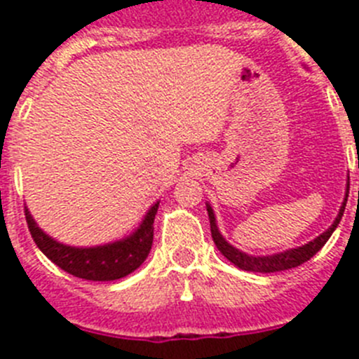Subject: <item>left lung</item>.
<instances>
[{"label":"left lung","mask_w":359,"mask_h":359,"mask_svg":"<svg viewBox=\"0 0 359 359\" xmlns=\"http://www.w3.org/2000/svg\"><path fill=\"white\" fill-rule=\"evenodd\" d=\"M347 196H348V189L347 194H345L344 203H341V208L336 215L334 223L327 228V230L320 233L316 239L309 241L304 246H298V248L293 250H286V252L282 253H275V255H266V257H255V255H248V253L241 252L237 250L236 246H231L230 243H226L223 236H221V231H219L217 223H215V215L212 207L207 203V212H208V219H210V231H212V239H214L215 246L224 257H226L228 261L231 264H236L237 268L244 269V271H257V273H275V271H284V269H291L297 268V266L304 264L311 259V257L315 255L318 250H322V246L329 241V237L332 236V231L336 230V226L340 224L341 215L345 212V203H347Z\"/></svg>","instance_id":"left-lung-1"}]
</instances>
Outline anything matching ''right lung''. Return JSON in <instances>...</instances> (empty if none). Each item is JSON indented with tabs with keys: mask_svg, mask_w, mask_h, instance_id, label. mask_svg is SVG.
I'll return each mask as SVG.
<instances>
[{
	"mask_svg": "<svg viewBox=\"0 0 359 359\" xmlns=\"http://www.w3.org/2000/svg\"><path fill=\"white\" fill-rule=\"evenodd\" d=\"M158 205L160 201L149 208L140 226L136 228L131 236L115 241V243L102 244V246H91V248H77V246L59 243L37 226L28 208H25V215H27L28 230L36 241L37 248L48 257L53 264L65 269L66 273L73 277L106 282L133 273L147 259L152 246V236H154L152 223L158 212Z\"/></svg>",
	"mask_w": 359,
	"mask_h": 359,
	"instance_id": "add662e5",
	"label": "right lung"
}]
</instances>
